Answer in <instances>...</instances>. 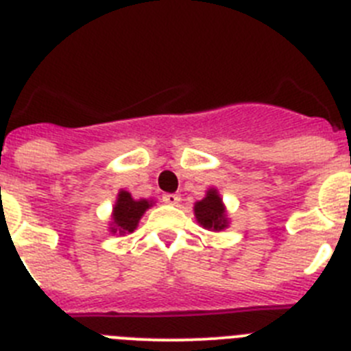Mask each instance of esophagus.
<instances>
[{
  "instance_id": "1",
  "label": "esophagus",
  "mask_w": 351,
  "mask_h": 351,
  "mask_svg": "<svg viewBox=\"0 0 351 351\" xmlns=\"http://www.w3.org/2000/svg\"><path fill=\"white\" fill-rule=\"evenodd\" d=\"M163 202L170 204V206H178V204L181 202V197L176 193H167V195H163Z\"/></svg>"
}]
</instances>
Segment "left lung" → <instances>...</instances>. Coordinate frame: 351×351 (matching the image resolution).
<instances>
[{"label":"left lung","mask_w":351,"mask_h":351,"mask_svg":"<svg viewBox=\"0 0 351 351\" xmlns=\"http://www.w3.org/2000/svg\"><path fill=\"white\" fill-rule=\"evenodd\" d=\"M195 218L204 228L207 230H225L228 226V218H226V210L223 206V200L219 197L218 190L210 188L207 191L206 198L200 202L195 204Z\"/></svg>","instance_id":"obj_1"}]
</instances>
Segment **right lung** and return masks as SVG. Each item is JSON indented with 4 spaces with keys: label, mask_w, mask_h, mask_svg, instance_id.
Here are the masks:
<instances>
[{
    "label": "right lung",
    "mask_w": 351,
    "mask_h": 351,
    "mask_svg": "<svg viewBox=\"0 0 351 351\" xmlns=\"http://www.w3.org/2000/svg\"><path fill=\"white\" fill-rule=\"evenodd\" d=\"M153 206V200H135L128 191L121 190L117 195L116 206L112 210V223H110V232L112 234L125 235L137 228L138 221L144 216L145 210Z\"/></svg>",
    "instance_id": "add662e5"
}]
</instances>
